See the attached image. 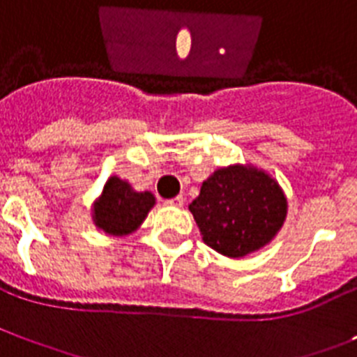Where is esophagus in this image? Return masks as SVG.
<instances>
[{
  "label": "esophagus",
  "instance_id": "34e87169",
  "mask_svg": "<svg viewBox=\"0 0 357 357\" xmlns=\"http://www.w3.org/2000/svg\"><path fill=\"white\" fill-rule=\"evenodd\" d=\"M183 196H176V197H172V199H167V202H165V205H169V206H181L183 205Z\"/></svg>",
  "mask_w": 357,
  "mask_h": 357
}]
</instances>
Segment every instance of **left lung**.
I'll return each mask as SVG.
<instances>
[{
    "mask_svg": "<svg viewBox=\"0 0 357 357\" xmlns=\"http://www.w3.org/2000/svg\"><path fill=\"white\" fill-rule=\"evenodd\" d=\"M203 241L227 257H243L274 239L287 197L274 178L252 165L218 169L188 205Z\"/></svg>",
    "mask_w": 357,
    "mask_h": 357,
    "instance_id": "8db88e82",
    "label": "left lung"
}]
</instances>
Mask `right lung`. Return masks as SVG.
Masks as SVG:
<instances>
[{
	"label": "right lung",
	"mask_w": 357,
	"mask_h": 357,
	"mask_svg": "<svg viewBox=\"0 0 357 357\" xmlns=\"http://www.w3.org/2000/svg\"><path fill=\"white\" fill-rule=\"evenodd\" d=\"M154 205V194L149 190L136 192L125 179L110 176L92 206V220L105 234L128 236L145 221Z\"/></svg>",
	"instance_id": "add662e5"
}]
</instances>
